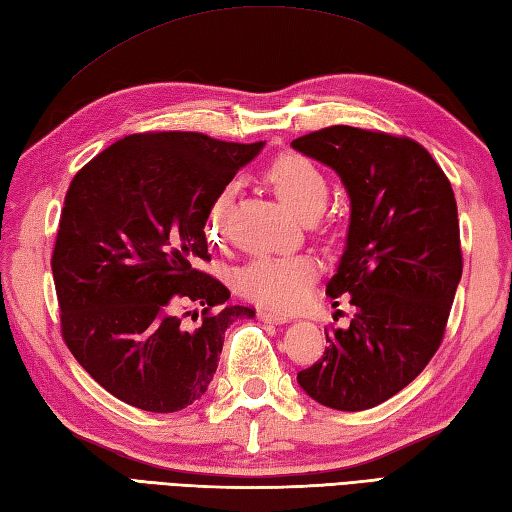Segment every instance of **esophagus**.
<instances>
[{
    "label": "esophagus",
    "mask_w": 512,
    "mask_h": 512,
    "mask_svg": "<svg viewBox=\"0 0 512 512\" xmlns=\"http://www.w3.org/2000/svg\"><path fill=\"white\" fill-rule=\"evenodd\" d=\"M257 319L266 321V323H286L288 317L281 312H273V310H257Z\"/></svg>",
    "instance_id": "esophagus-1"
}]
</instances>
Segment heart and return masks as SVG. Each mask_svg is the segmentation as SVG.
<instances>
[{"instance_id":"1","label":"heart","mask_w":512,"mask_h":512,"mask_svg":"<svg viewBox=\"0 0 512 512\" xmlns=\"http://www.w3.org/2000/svg\"><path fill=\"white\" fill-rule=\"evenodd\" d=\"M264 178L275 189L279 200L303 220L319 215L330 195L325 171L312 158L284 151L264 169ZM235 198V184H226L215 193L204 220L209 242L226 239V217ZM319 277V262L312 255H257L235 270L233 288L259 306L290 310L306 299L310 286Z\"/></svg>"}]
</instances>
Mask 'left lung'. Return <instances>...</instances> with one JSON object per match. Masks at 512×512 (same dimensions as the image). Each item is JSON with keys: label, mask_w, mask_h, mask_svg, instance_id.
Masks as SVG:
<instances>
[{"label": "left lung", "mask_w": 512, "mask_h": 512, "mask_svg": "<svg viewBox=\"0 0 512 512\" xmlns=\"http://www.w3.org/2000/svg\"><path fill=\"white\" fill-rule=\"evenodd\" d=\"M292 147L339 173L352 202L345 253L325 290L350 295V328L325 332L323 356L297 380L325 407L372 409L405 389L444 339L462 277L458 204L413 138L332 125Z\"/></svg>", "instance_id": "1"}]
</instances>
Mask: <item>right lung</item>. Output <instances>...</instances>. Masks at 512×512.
Masks as SVG:
<instances>
[{
	"label": "right lung",
	"instance_id": "right-lung-1",
	"mask_svg": "<svg viewBox=\"0 0 512 512\" xmlns=\"http://www.w3.org/2000/svg\"><path fill=\"white\" fill-rule=\"evenodd\" d=\"M264 143L200 132L132 134L76 171L52 277L61 336L96 383L143 411L193 405L211 385L224 332L253 308L195 264L209 262L215 193Z\"/></svg>",
	"mask_w": 512,
	"mask_h": 512
}]
</instances>
